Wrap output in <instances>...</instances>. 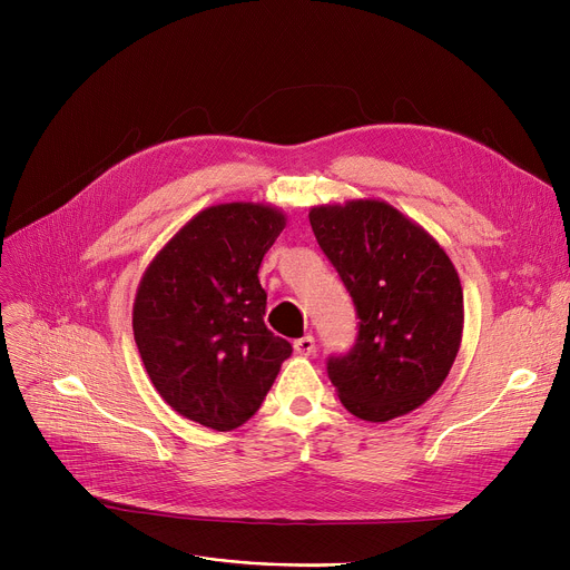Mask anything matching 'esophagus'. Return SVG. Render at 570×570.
Instances as JSON below:
<instances>
[{"label":"esophagus","mask_w":570,"mask_h":570,"mask_svg":"<svg viewBox=\"0 0 570 570\" xmlns=\"http://www.w3.org/2000/svg\"><path fill=\"white\" fill-rule=\"evenodd\" d=\"M293 348H295V353H301V355H312L316 351V342H314L312 335H305V337L293 342Z\"/></svg>","instance_id":"obj_1"}]
</instances>
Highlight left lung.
Here are the masks:
<instances>
[{
	"mask_svg": "<svg viewBox=\"0 0 570 570\" xmlns=\"http://www.w3.org/2000/svg\"><path fill=\"white\" fill-rule=\"evenodd\" d=\"M309 224L361 318L355 346L327 361L342 404L372 423L425 404L462 344L464 295L453 261L385 200L316 205Z\"/></svg>",
	"mask_w": 570,
	"mask_h": 570,
	"instance_id": "8db88e82",
	"label": "left lung"
}]
</instances>
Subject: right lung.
<instances>
[{"label": "right lung", "mask_w": 570, "mask_h": 570, "mask_svg": "<svg viewBox=\"0 0 570 570\" xmlns=\"http://www.w3.org/2000/svg\"><path fill=\"white\" fill-rule=\"evenodd\" d=\"M286 226L265 203L205 207L142 273L134 337L164 402L203 428L228 432L261 409L291 344L269 333L258 267Z\"/></svg>", "instance_id": "obj_1"}]
</instances>
